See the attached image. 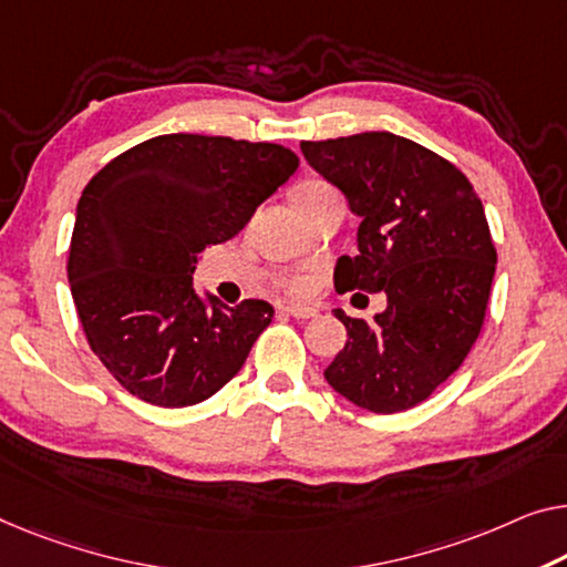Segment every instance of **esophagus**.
<instances>
[{"instance_id":"34e87169","label":"esophagus","mask_w":567,"mask_h":567,"mask_svg":"<svg viewBox=\"0 0 567 567\" xmlns=\"http://www.w3.org/2000/svg\"><path fill=\"white\" fill-rule=\"evenodd\" d=\"M285 312H287V316L300 318V320H308V318L318 316L316 308H306V306H285Z\"/></svg>"}]
</instances>
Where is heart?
Wrapping results in <instances>:
<instances>
[{"label": "heart", "mask_w": 567, "mask_h": 567, "mask_svg": "<svg viewBox=\"0 0 567 567\" xmlns=\"http://www.w3.org/2000/svg\"><path fill=\"white\" fill-rule=\"evenodd\" d=\"M333 190L331 183L320 181V177H308V181H300L298 185H292V200L295 206L306 208L308 203L316 200L318 196H323V193ZM280 290H285L287 295H308L310 292V280H306V277H287V280L280 282Z\"/></svg>", "instance_id": "obj_1"}]
</instances>
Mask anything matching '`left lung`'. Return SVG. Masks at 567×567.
Returning <instances> with one entry per match:
<instances>
[{
    "instance_id": "obj_1",
    "label": "left lung",
    "mask_w": 567,
    "mask_h": 567,
    "mask_svg": "<svg viewBox=\"0 0 567 567\" xmlns=\"http://www.w3.org/2000/svg\"><path fill=\"white\" fill-rule=\"evenodd\" d=\"M361 218L357 257L336 265L338 292L386 295L371 320L333 310L349 341L328 384L377 415L425 402L484 328L496 247L484 206L453 163L390 132L300 142Z\"/></svg>"
}]
</instances>
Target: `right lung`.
Masks as SVG:
<instances>
[{"label":"right lung","instance_id":"obj_1","mask_svg":"<svg viewBox=\"0 0 567 567\" xmlns=\"http://www.w3.org/2000/svg\"><path fill=\"white\" fill-rule=\"evenodd\" d=\"M298 171L282 145L159 134L91 177L75 210L68 280L83 336L126 392L190 408L244 367L272 323L265 300L206 308L193 269L210 244L239 234Z\"/></svg>","mask_w":567,"mask_h":567}]
</instances>
